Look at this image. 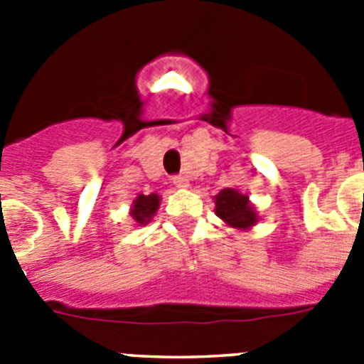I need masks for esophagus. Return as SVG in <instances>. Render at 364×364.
Here are the masks:
<instances>
[{
	"instance_id": "34e87169",
	"label": "esophagus",
	"mask_w": 364,
	"mask_h": 364,
	"mask_svg": "<svg viewBox=\"0 0 364 364\" xmlns=\"http://www.w3.org/2000/svg\"><path fill=\"white\" fill-rule=\"evenodd\" d=\"M173 184H175L176 188H188L189 182H188V178H186V176L176 175V176H173Z\"/></svg>"
}]
</instances>
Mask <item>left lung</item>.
Returning a JSON list of instances; mask_svg holds the SVG:
<instances>
[{"label": "left lung", "instance_id": "obj_1", "mask_svg": "<svg viewBox=\"0 0 364 364\" xmlns=\"http://www.w3.org/2000/svg\"><path fill=\"white\" fill-rule=\"evenodd\" d=\"M215 213L226 222L230 228L237 230H250L259 220V215L253 210L247 195H242L237 189H222L215 197Z\"/></svg>", "mask_w": 364, "mask_h": 364}]
</instances>
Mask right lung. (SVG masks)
<instances>
[{"label":"right lung","instance_id":"obj_1","mask_svg":"<svg viewBox=\"0 0 364 364\" xmlns=\"http://www.w3.org/2000/svg\"><path fill=\"white\" fill-rule=\"evenodd\" d=\"M160 197L156 193H151V195H138L133 202V208H131V217L134 218L136 224H147L151 218L154 217L156 210H159Z\"/></svg>","mask_w":364,"mask_h":364}]
</instances>
